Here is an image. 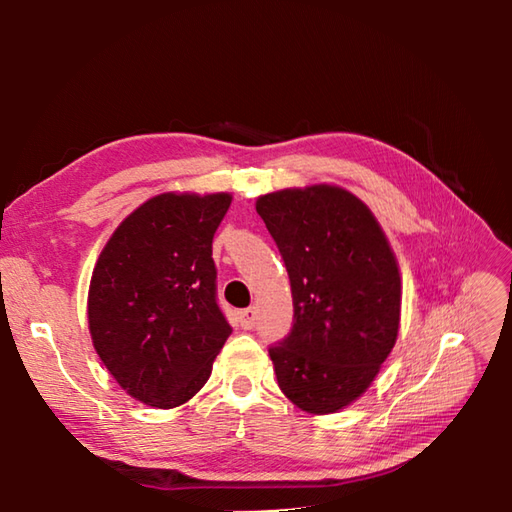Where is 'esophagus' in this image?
<instances>
[{"label": "esophagus", "instance_id": "esophagus-1", "mask_svg": "<svg viewBox=\"0 0 512 512\" xmlns=\"http://www.w3.org/2000/svg\"><path fill=\"white\" fill-rule=\"evenodd\" d=\"M255 323H257V308L255 306H250V308L239 312V325H242L244 330H253Z\"/></svg>", "mask_w": 512, "mask_h": 512}]
</instances>
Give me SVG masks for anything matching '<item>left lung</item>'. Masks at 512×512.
Returning a JSON list of instances; mask_svg holds the SVG:
<instances>
[{"label": "left lung", "instance_id": "1", "mask_svg": "<svg viewBox=\"0 0 512 512\" xmlns=\"http://www.w3.org/2000/svg\"><path fill=\"white\" fill-rule=\"evenodd\" d=\"M257 213L290 277L295 323L270 347L277 383L323 416L361 398L394 350L402 284L369 206L336 184L259 195Z\"/></svg>", "mask_w": 512, "mask_h": 512}]
</instances>
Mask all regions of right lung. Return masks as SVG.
<instances>
[{
    "label": "right lung",
    "mask_w": 512,
    "mask_h": 512,
    "mask_svg": "<svg viewBox=\"0 0 512 512\" xmlns=\"http://www.w3.org/2000/svg\"><path fill=\"white\" fill-rule=\"evenodd\" d=\"M231 193H160L107 239L92 270L94 350L129 396L158 409L191 400L231 325L215 299L213 235Z\"/></svg>",
    "instance_id": "right-lung-1"
}]
</instances>
